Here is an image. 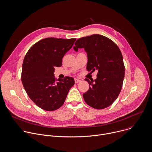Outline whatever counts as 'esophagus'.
I'll return each instance as SVG.
<instances>
[{"label": "esophagus", "mask_w": 152, "mask_h": 152, "mask_svg": "<svg viewBox=\"0 0 152 152\" xmlns=\"http://www.w3.org/2000/svg\"><path fill=\"white\" fill-rule=\"evenodd\" d=\"M79 82H80V79H77V78H75V83H79Z\"/></svg>", "instance_id": "obj_1"}]
</instances>
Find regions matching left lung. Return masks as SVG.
<instances>
[{
  "instance_id": "1",
  "label": "left lung",
  "mask_w": 152,
  "mask_h": 152,
  "mask_svg": "<svg viewBox=\"0 0 152 152\" xmlns=\"http://www.w3.org/2000/svg\"><path fill=\"white\" fill-rule=\"evenodd\" d=\"M75 45V51L84 48L87 53V70H98L96 79H85L90 86L83 94L85 102L96 109L110 106L121 92L125 76L121 50L111 39L97 34L80 38Z\"/></svg>"
}]
</instances>
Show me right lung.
<instances>
[{
  "mask_svg": "<svg viewBox=\"0 0 152 152\" xmlns=\"http://www.w3.org/2000/svg\"><path fill=\"white\" fill-rule=\"evenodd\" d=\"M75 40L45 38L34 43L25 56L21 81L30 98L43 110L54 111L61 107L75 84L69 76L56 80L54 72L55 67L62 66V58Z\"/></svg>",
  "mask_w": 152,
  "mask_h": 152,
  "instance_id": "right-lung-1",
  "label": "right lung"
}]
</instances>
